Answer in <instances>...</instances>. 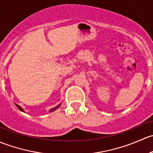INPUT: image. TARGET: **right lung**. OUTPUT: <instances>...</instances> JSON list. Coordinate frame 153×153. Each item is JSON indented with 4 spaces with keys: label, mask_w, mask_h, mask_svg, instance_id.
I'll use <instances>...</instances> for the list:
<instances>
[{
    "label": "right lung",
    "mask_w": 153,
    "mask_h": 153,
    "mask_svg": "<svg viewBox=\"0 0 153 153\" xmlns=\"http://www.w3.org/2000/svg\"><path fill=\"white\" fill-rule=\"evenodd\" d=\"M15 105H16V106L18 107V108L19 110H20V111H22V112H23V113H25V111H24V110H23V108H22L20 106V105H17V104H15ZM60 105H61V104H59V105H58L57 106H56V107H55V108H51V109H50V110H49V111H48V112H49V113H51V112H53V111H54L55 110H56V109H57L58 108H59V106H60Z\"/></svg>",
    "instance_id": "right-lung-1"
}]
</instances>
